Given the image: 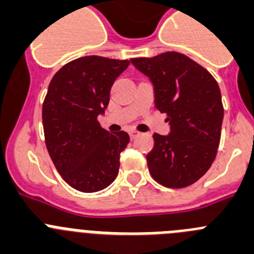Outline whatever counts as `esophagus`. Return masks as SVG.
I'll use <instances>...</instances> for the list:
<instances>
[{
	"mask_svg": "<svg viewBox=\"0 0 254 254\" xmlns=\"http://www.w3.org/2000/svg\"><path fill=\"white\" fill-rule=\"evenodd\" d=\"M140 135V132L139 131H135V130H132V131H130V138L131 139H135L136 136Z\"/></svg>",
	"mask_w": 254,
	"mask_h": 254,
	"instance_id": "34e87169",
	"label": "esophagus"
}]
</instances>
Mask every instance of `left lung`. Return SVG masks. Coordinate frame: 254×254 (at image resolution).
Segmentation results:
<instances>
[{"label": "left lung", "mask_w": 254, "mask_h": 254, "mask_svg": "<svg viewBox=\"0 0 254 254\" xmlns=\"http://www.w3.org/2000/svg\"><path fill=\"white\" fill-rule=\"evenodd\" d=\"M154 86L155 107L167 114L168 135H153L149 173L162 186L184 189L207 172L218 153L224 107L218 82L187 56L167 52L130 59Z\"/></svg>", "instance_id": "8db88e82"}]
</instances>
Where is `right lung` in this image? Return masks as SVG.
I'll return each instance as SVG.
<instances>
[{"label":"right lung","instance_id":"add662e5","mask_svg":"<svg viewBox=\"0 0 254 254\" xmlns=\"http://www.w3.org/2000/svg\"><path fill=\"white\" fill-rule=\"evenodd\" d=\"M130 61L88 56L61 68L43 102L47 149L62 178L81 192H97L114 182L127 132H110L97 116L105 113L115 79Z\"/></svg>","mask_w":254,"mask_h":254}]
</instances>
